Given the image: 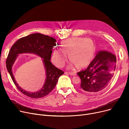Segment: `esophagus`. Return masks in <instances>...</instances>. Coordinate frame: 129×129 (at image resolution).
<instances>
[{"mask_svg": "<svg viewBox=\"0 0 129 129\" xmlns=\"http://www.w3.org/2000/svg\"><path fill=\"white\" fill-rule=\"evenodd\" d=\"M68 74L70 75H72V76H75L76 75L75 73H73V72H68Z\"/></svg>", "mask_w": 129, "mask_h": 129, "instance_id": "obj_1", "label": "esophagus"}]
</instances>
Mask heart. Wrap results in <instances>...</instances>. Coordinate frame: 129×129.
<instances>
[{
    "instance_id": "1",
    "label": "heart",
    "mask_w": 129,
    "mask_h": 129,
    "mask_svg": "<svg viewBox=\"0 0 129 129\" xmlns=\"http://www.w3.org/2000/svg\"><path fill=\"white\" fill-rule=\"evenodd\" d=\"M61 50L54 48L51 53L53 63L58 67L64 66L67 57L78 69H82L88 65L93 59L96 51L93 41L89 38L74 37L62 41Z\"/></svg>"
}]
</instances>
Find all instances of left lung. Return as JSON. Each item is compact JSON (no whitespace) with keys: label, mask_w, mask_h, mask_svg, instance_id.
Returning a JSON list of instances; mask_svg holds the SVG:
<instances>
[{"label":"left lung","mask_w":129,"mask_h":129,"mask_svg":"<svg viewBox=\"0 0 129 129\" xmlns=\"http://www.w3.org/2000/svg\"><path fill=\"white\" fill-rule=\"evenodd\" d=\"M116 62V57L112 52L99 51L87 68L77 73L81 79L79 88L89 93L105 89L113 77Z\"/></svg>","instance_id":"8db88e82"}]
</instances>
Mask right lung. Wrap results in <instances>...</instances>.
<instances>
[{"instance_id":"add662e5","label":"right lung","mask_w":129,"mask_h":129,"mask_svg":"<svg viewBox=\"0 0 129 129\" xmlns=\"http://www.w3.org/2000/svg\"><path fill=\"white\" fill-rule=\"evenodd\" d=\"M56 40L41 33H33L19 39L11 47L6 59V67L17 88L25 95L32 98H41L48 94L55 87L59 77L64 73L51 62V53ZM21 53H36L43 58L46 72L45 83L42 89L37 92L31 93L25 91L16 83L12 72V66L17 56Z\"/></svg>"}]
</instances>
